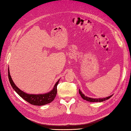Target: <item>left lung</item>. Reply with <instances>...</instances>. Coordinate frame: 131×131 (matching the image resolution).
<instances>
[{
    "label": "left lung",
    "mask_w": 131,
    "mask_h": 131,
    "mask_svg": "<svg viewBox=\"0 0 131 131\" xmlns=\"http://www.w3.org/2000/svg\"><path fill=\"white\" fill-rule=\"evenodd\" d=\"M79 93L80 94V96L82 97V99L84 100H86V101H90V102H102L106 101L108 99H109L111 97H112L113 95H111L110 96H108L107 97H106V98L104 99H92V98H90V97H88L87 96H85L84 94H83L82 92L80 90H79Z\"/></svg>",
    "instance_id": "8db88e82"
}]
</instances>
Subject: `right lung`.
I'll list each match as a JSON object with an SVG mask.
<instances>
[{
    "label": "right lung",
    "instance_id": "1",
    "mask_svg": "<svg viewBox=\"0 0 131 131\" xmlns=\"http://www.w3.org/2000/svg\"><path fill=\"white\" fill-rule=\"evenodd\" d=\"M8 78L10 82V84L12 86L13 90H15L16 93H17L19 96H21L22 98L25 100L26 101L28 102L30 104L37 105V106H42L46 105L49 103H51L53 100L55 98L57 94V87L58 84V82L60 81V79L56 83L53 89L50 91L49 92L45 93V94H27L24 92L23 91L19 90L15 84V83L13 82V80L11 78V77L9 74V70L8 69Z\"/></svg>",
    "mask_w": 131,
    "mask_h": 131
}]
</instances>
